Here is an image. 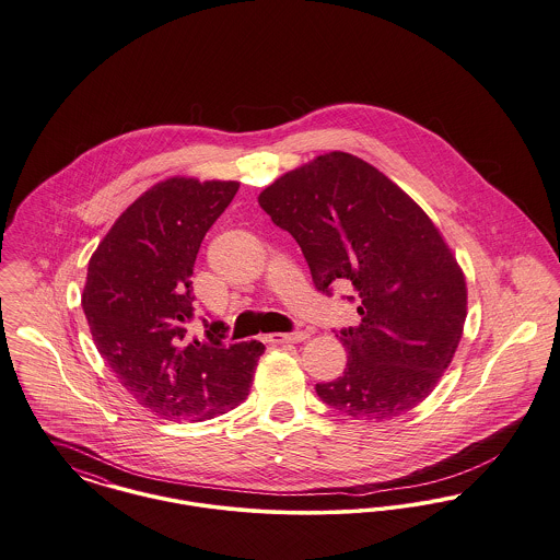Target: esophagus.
Returning a JSON list of instances; mask_svg holds the SVG:
<instances>
[{
	"instance_id": "obj_1",
	"label": "esophagus",
	"mask_w": 560,
	"mask_h": 560,
	"mask_svg": "<svg viewBox=\"0 0 560 560\" xmlns=\"http://www.w3.org/2000/svg\"><path fill=\"white\" fill-rule=\"evenodd\" d=\"M308 338V331L296 329V331H288V334H268L266 340L268 342H302Z\"/></svg>"
}]
</instances>
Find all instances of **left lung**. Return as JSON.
<instances>
[{
  "mask_svg": "<svg viewBox=\"0 0 560 560\" xmlns=\"http://www.w3.org/2000/svg\"><path fill=\"white\" fill-rule=\"evenodd\" d=\"M258 202L296 238L315 290L351 292L360 324L334 329L347 368L315 392L353 419L385 421L415 408L453 360L467 290L425 211L362 159L329 152L285 173Z\"/></svg>",
  "mask_w": 560,
  "mask_h": 560,
  "instance_id": "obj_1",
  "label": "left lung"
}]
</instances>
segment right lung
I'll list each match as a JSON object with an SVG mask.
<instances>
[{
    "label": "right lung",
    "mask_w": 560,
    "mask_h": 560,
    "mask_svg": "<svg viewBox=\"0 0 560 560\" xmlns=\"http://www.w3.org/2000/svg\"><path fill=\"white\" fill-rule=\"evenodd\" d=\"M238 190L236 182L171 177L116 220L89 262L82 308L103 360L132 397L175 421H202L238 406L262 342L226 345L222 322L197 317L192 270L200 243Z\"/></svg>",
    "instance_id": "add662e5"
}]
</instances>
